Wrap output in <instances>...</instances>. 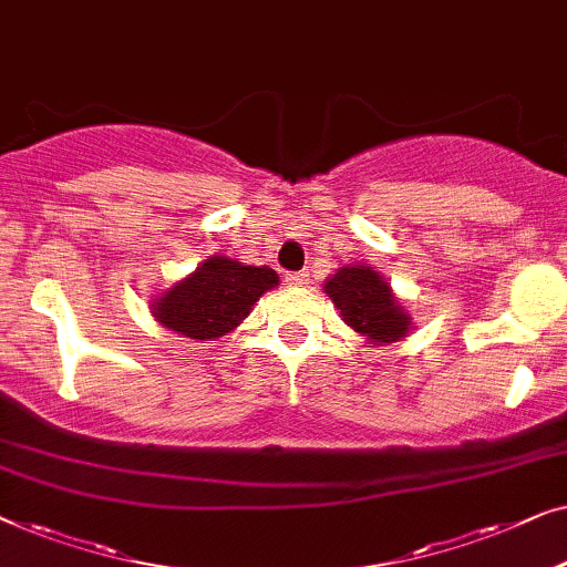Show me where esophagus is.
<instances>
[{"mask_svg":"<svg viewBox=\"0 0 567 567\" xmlns=\"http://www.w3.org/2000/svg\"><path fill=\"white\" fill-rule=\"evenodd\" d=\"M287 287H306L308 285V272H290L285 275Z\"/></svg>","mask_w":567,"mask_h":567,"instance_id":"34e87169","label":"esophagus"}]
</instances>
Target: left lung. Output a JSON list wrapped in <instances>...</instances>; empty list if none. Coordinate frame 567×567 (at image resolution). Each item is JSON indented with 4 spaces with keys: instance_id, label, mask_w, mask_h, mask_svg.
Segmentation results:
<instances>
[{
    "instance_id": "8db88e82",
    "label": "left lung",
    "mask_w": 567,
    "mask_h": 567,
    "mask_svg": "<svg viewBox=\"0 0 567 567\" xmlns=\"http://www.w3.org/2000/svg\"><path fill=\"white\" fill-rule=\"evenodd\" d=\"M323 290L341 310L347 326L362 333L372 344H393L411 329V316L395 300L390 282L364 265L339 267L326 280Z\"/></svg>"
}]
</instances>
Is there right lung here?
<instances>
[{
    "instance_id": "1",
    "label": "right lung",
    "mask_w": 567,
    "mask_h": 567,
    "mask_svg": "<svg viewBox=\"0 0 567 567\" xmlns=\"http://www.w3.org/2000/svg\"><path fill=\"white\" fill-rule=\"evenodd\" d=\"M280 285L275 269L251 267L228 257L205 259L193 275L172 285L151 313L187 339L215 341L234 331L267 290Z\"/></svg>"
}]
</instances>
